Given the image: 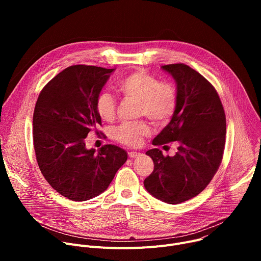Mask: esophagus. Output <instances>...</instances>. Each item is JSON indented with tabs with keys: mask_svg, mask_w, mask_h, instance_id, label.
<instances>
[{
	"mask_svg": "<svg viewBox=\"0 0 261 261\" xmlns=\"http://www.w3.org/2000/svg\"><path fill=\"white\" fill-rule=\"evenodd\" d=\"M141 154L140 153H137V152H130L129 153V157L130 158H138Z\"/></svg>",
	"mask_w": 261,
	"mask_h": 261,
	"instance_id": "obj_1",
	"label": "esophagus"
}]
</instances>
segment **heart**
Returning <instances> with one entry per match:
<instances>
[{"mask_svg": "<svg viewBox=\"0 0 261 261\" xmlns=\"http://www.w3.org/2000/svg\"><path fill=\"white\" fill-rule=\"evenodd\" d=\"M126 99L138 101V116L146 117L156 125H164L172 118L176 105L175 89L144 70H135L118 85ZM117 99L107 92H101L96 99V111L105 122H113L117 116ZM151 134L150 124L144 121L125 122L115 130V139L127 146H138Z\"/></svg>", "mask_w": 261, "mask_h": 261, "instance_id": "obj_1", "label": "heart"}]
</instances>
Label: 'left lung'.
<instances>
[{
    "instance_id": "8db88e82",
    "label": "left lung",
    "mask_w": 261,
    "mask_h": 261,
    "mask_svg": "<svg viewBox=\"0 0 261 261\" xmlns=\"http://www.w3.org/2000/svg\"><path fill=\"white\" fill-rule=\"evenodd\" d=\"M161 68L176 83L177 105L153 144L177 141L178 147L173 157H164L159 148L145 153L154 170L143 184L157 199L177 204L203 191L217 172L224 153L226 118L216 89L200 73L181 63Z\"/></svg>"
}]
</instances>
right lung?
<instances>
[{"label": "right lung", "instance_id": "right-lung-1", "mask_svg": "<svg viewBox=\"0 0 261 261\" xmlns=\"http://www.w3.org/2000/svg\"><path fill=\"white\" fill-rule=\"evenodd\" d=\"M115 69L73 65L40 92L33 116V142L43 176L61 195L86 201L104 192L127 161L123 148L88 150L89 132L99 133L96 99ZM101 133V131H100Z\"/></svg>", "mask_w": 261, "mask_h": 261}]
</instances>
